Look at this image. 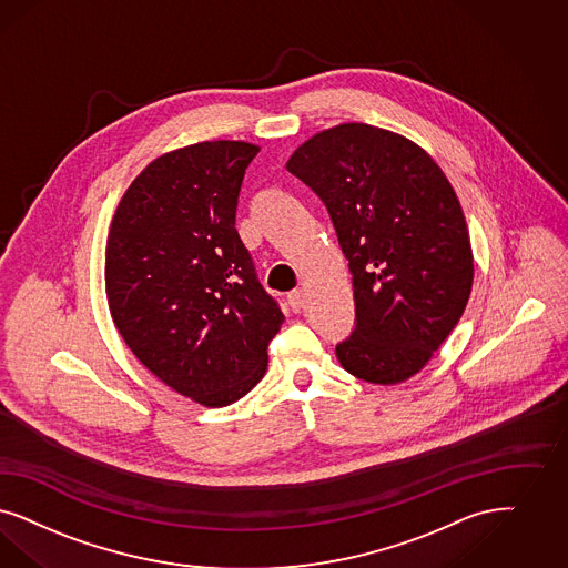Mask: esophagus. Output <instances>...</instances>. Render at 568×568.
Returning <instances> with one entry per match:
<instances>
[{
	"label": "esophagus",
	"mask_w": 568,
	"mask_h": 568,
	"mask_svg": "<svg viewBox=\"0 0 568 568\" xmlns=\"http://www.w3.org/2000/svg\"><path fill=\"white\" fill-rule=\"evenodd\" d=\"M287 302H290V306H292L294 313H300V311L304 308V302H306L304 290H295V292H292V294L287 295Z\"/></svg>",
	"instance_id": "obj_1"
}]
</instances>
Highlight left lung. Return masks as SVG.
I'll list each match as a JSON object with an SVG mask.
<instances>
[{
    "mask_svg": "<svg viewBox=\"0 0 568 568\" xmlns=\"http://www.w3.org/2000/svg\"><path fill=\"white\" fill-rule=\"evenodd\" d=\"M287 170L327 207L353 274L354 329L337 361L372 384L405 382L471 292L468 226L449 180L412 140L367 123L316 134Z\"/></svg>",
    "mask_w": 568,
    "mask_h": 568,
    "instance_id": "obj_1",
    "label": "left lung"
}]
</instances>
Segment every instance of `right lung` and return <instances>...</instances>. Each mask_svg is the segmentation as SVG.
Returning <instances> with one entry per match:
<instances>
[{
    "mask_svg": "<svg viewBox=\"0 0 568 568\" xmlns=\"http://www.w3.org/2000/svg\"><path fill=\"white\" fill-rule=\"evenodd\" d=\"M260 149L214 140L159 156L130 184L106 243L121 337L170 388L205 407L245 396L285 316L236 233L239 191Z\"/></svg>",
    "mask_w": 568,
    "mask_h": 568,
    "instance_id": "add662e5",
    "label": "right lung"
}]
</instances>
